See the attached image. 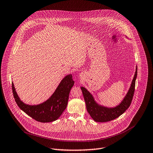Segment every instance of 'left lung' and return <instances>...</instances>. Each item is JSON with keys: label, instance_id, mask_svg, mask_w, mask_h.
I'll return each mask as SVG.
<instances>
[{"label": "left lung", "instance_id": "8db88e82", "mask_svg": "<svg viewBox=\"0 0 153 153\" xmlns=\"http://www.w3.org/2000/svg\"><path fill=\"white\" fill-rule=\"evenodd\" d=\"M137 74V68H136L134 76L132 79L131 87L123 99V101L114 108H107L98 104L91 93L84 87H81L86 109L89 115L96 122H108L116 119L123 114L128 109L132 100L135 90V83Z\"/></svg>", "mask_w": 153, "mask_h": 153}]
</instances>
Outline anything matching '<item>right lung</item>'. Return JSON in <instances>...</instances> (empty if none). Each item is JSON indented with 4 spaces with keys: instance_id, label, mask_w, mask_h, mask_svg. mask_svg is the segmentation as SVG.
Returning a JSON list of instances; mask_svg holds the SVG:
<instances>
[{
    "instance_id": "obj_1",
    "label": "right lung",
    "mask_w": 153,
    "mask_h": 153,
    "mask_svg": "<svg viewBox=\"0 0 153 153\" xmlns=\"http://www.w3.org/2000/svg\"><path fill=\"white\" fill-rule=\"evenodd\" d=\"M74 84L72 75L66 76L49 99L43 103L33 105L26 104L20 99L13 82L12 89L15 101L20 109L37 121L50 123L57 120L67 107L69 92Z\"/></svg>"
}]
</instances>
